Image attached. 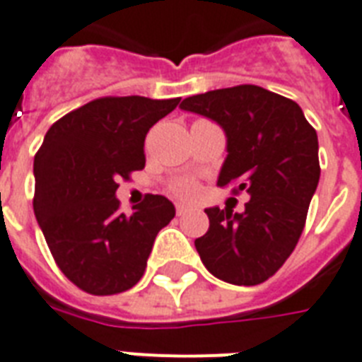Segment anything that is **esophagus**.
<instances>
[{
	"label": "esophagus",
	"instance_id": "1",
	"mask_svg": "<svg viewBox=\"0 0 362 362\" xmlns=\"http://www.w3.org/2000/svg\"><path fill=\"white\" fill-rule=\"evenodd\" d=\"M186 211H187L186 205H182V203H178V205H176V214H178V216L186 214Z\"/></svg>",
	"mask_w": 362,
	"mask_h": 362
}]
</instances>
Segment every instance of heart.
Listing matches in <instances>:
<instances>
[{
	"label": "heart",
	"mask_w": 362,
	"mask_h": 362,
	"mask_svg": "<svg viewBox=\"0 0 362 362\" xmlns=\"http://www.w3.org/2000/svg\"><path fill=\"white\" fill-rule=\"evenodd\" d=\"M169 189L173 195H176V197L187 199V197H192V195H195V192H197V182L193 180V178H187V176H184V178H176V180L169 186Z\"/></svg>",
	"instance_id": "obj_1"
}]
</instances>
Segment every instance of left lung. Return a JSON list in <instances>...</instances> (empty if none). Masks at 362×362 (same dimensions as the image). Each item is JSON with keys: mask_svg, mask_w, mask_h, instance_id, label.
<instances>
[{"mask_svg": "<svg viewBox=\"0 0 362 362\" xmlns=\"http://www.w3.org/2000/svg\"><path fill=\"white\" fill-rule=\"evenodd\" d=\"M180 107L224 129L228 157L218 186L250 195L241 214L206 209L211 226L195 248L218 279L260 285L279 272L305 226L321 176L315 129L296 102L258 85L187 96Z\"/></svg>", "mask_w": 362, "mask_h": 362, "instance_id": "8db88e82", "label": "left lung"}]
</instances>
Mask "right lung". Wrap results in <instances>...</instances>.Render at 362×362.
<instances>
[{
	"label": "right lung",
	"mask_w": 362,
	"mask_h": 362,
	"mask_svg": "<svg viewBox=\"0 0 362 362\" xmlns=\"http://www.w3.org/2000/svg\"><path fill=\"white\" fill-rule=\"evenodd\" d=\"M180 98L102 96L47 131L35 153L34 212L60 272L83 292L112 296L136 285L175 205L148 193L119 211L117 182L146 165V134Z\"/></svg>",
	"instance_id": "add662e5"
}]
</instances>
